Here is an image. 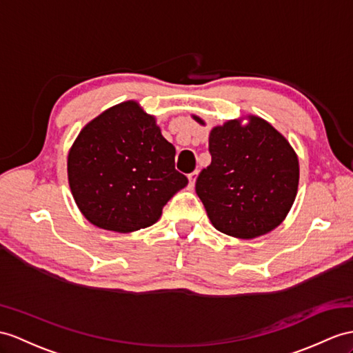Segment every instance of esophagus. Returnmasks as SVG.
<instances>
[{"label": "esophagus", "mask_w": 353, "mask_h": 353, "mask_svg": "<svg viewBox=\"0 0 353 353\" xmlns=\"http://www.w3.org/2000/svg\"><path fill=\"white\" fill-rule=\"evenodd\" d=\"M196 178H197V170L192 172V174H188V187H190V188H193V187H194Z\"/></svg>", "instance_id": "esophagus-1"}]
</instances>
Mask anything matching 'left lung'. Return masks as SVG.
Returning <instances> with one entry per match:
<instances>
[{"label": "left lung", "mask_w": 353, "mask_h": 353, "mask_svg": "<svg viewBox=\"0 0 353 353\" xmlns=\"http://www.w3.org/2000/svg\"><path fill=\"white\" fill-rule=\"evenodd\" d=\"M208 148L212 160L197 176L196 193L212 226L243 239L276 229L295 201L299 179L298 157L285 136L250 117L245 125L234 119L212 128Z\"/></svg>", "instance_id": "8db88e82"}]
</instances>
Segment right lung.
<instances>
[{"label": "right lung", "instance_id": "obj_1", "mask_svg": "<svg viewBox=\"0 0 353 353\" xmlns=\"http://www.w3.org/2000/svg\"><path fill=\"white\" fill-rule=\"evenodd\" d=\"M68 183L94 226L133 232L156 223L188 179L175 169V147L136 101L103 112L68 152Z\"/></svg>", "mask_w": 353, "mask_h": 353}]
</instances>
